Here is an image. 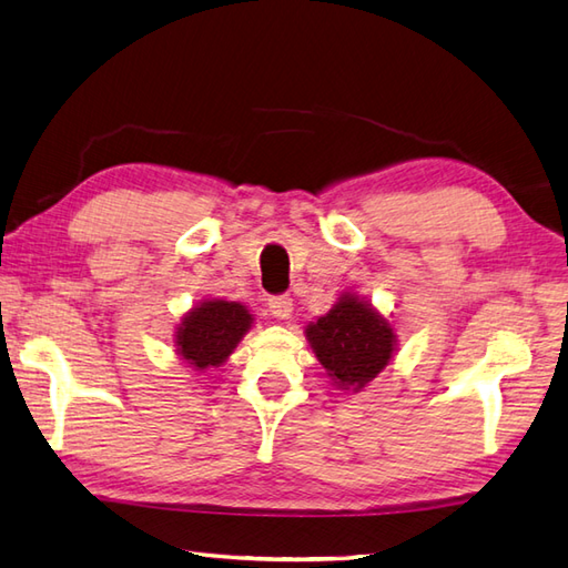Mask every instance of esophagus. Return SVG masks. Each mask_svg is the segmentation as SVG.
Wrapping results in <instances>:
<instances>
[{
    "mask_svg": "<svg viewBox=\"0 0 568 568\" xmlns=\"http://www.w3.org/2000/svg\"><path fill=\"white\" fill-rule=\"evenodd\" d=\"M267 306H270V314H272L274 318L284 321V318L292 316V311H294V301L288 298V296H272V298L267 301Z\"/></svg>",
    "mask_w": 568,
    "mask_h": 568,
    "instance_id": "esophagus-1",
    "label": "esophagus"
}]
</instances>
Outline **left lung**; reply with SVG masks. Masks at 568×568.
I'll return each instance as SVG.
<instances>
[{"mask_svg":"<svg viewBox=\"0 0 568 568\" xmlns=\"http://www.w3.org/2000/svg\"><path fill=\"white\" fill-rule=\"evenodd\" d=\"M304 335L335 389L353 395L397 353L395 323L355 292H343L326 316L308 323Z\"/></svg>","mask_w":568,"mask_h":568,"instance_id":"obj_1","label":"left lung"}]
</instances>
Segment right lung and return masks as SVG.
Wrapping results in <instances>:
<instances>
[{
    "instance_id": "right-lung-1",
    "label": "right lung",
    "mask_w": 568,
    "mask_h": 568,
    "mask_svg": "<svg viewBox=\"0 0 568 568\" xmlns=\"http://www.w3.org/2000/svg\"><path fill=\"white\" fill-rule=\"evenodd\" d=\"M252 323L254 316L240 301L203 298L176 323L173 331L176 355L195 373L220 367L235 353Z\"/></svg>"
}]
</instances>
